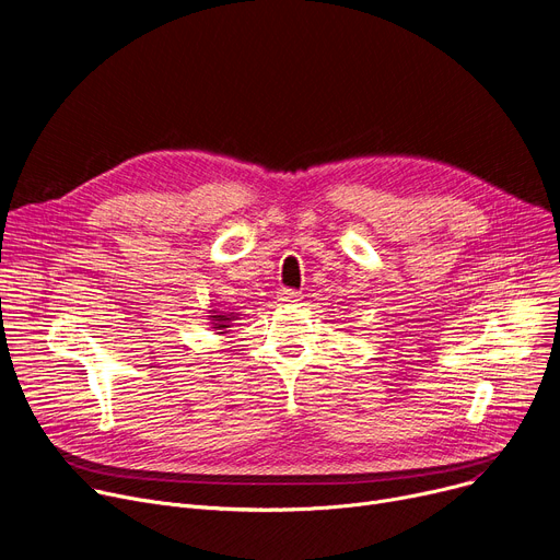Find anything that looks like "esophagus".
Listing matches in <instances>:
<instances>
[{"instance_id": "34e87169", "label": "esophagus", "mask_w": 560, "mask_h": 560, "mask_svg": "<svg viewBox=\"0 0 560 560\" xmlns=\"http://www.w3.org/2000/svg\"><path fill=\"white\" fill-rule=\"evenodd\" d=\"M278 301H282V303H296V301H301V291H296V289H280L278 291Z\"/></svg>"}]
</instances>
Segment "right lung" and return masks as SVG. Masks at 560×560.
Listing matches in <instances>:
<instances>
[{
    "label": "right lung",
    "instance_id": "obj_1",
    "mask_svg": "<svg viewBox=\"0 0 560 560\" xmlns=\"http://www.w3.org/2000/svg\"><path fill=\"white\" fill-rule=\"evenodd\" d=\"M238 314L236 312H219V310H209V324L217 330V335H225L232 322H236Z\"/></svg>",
    "mask_w": 560,
    "mask_h": 560
}]
</instances>
